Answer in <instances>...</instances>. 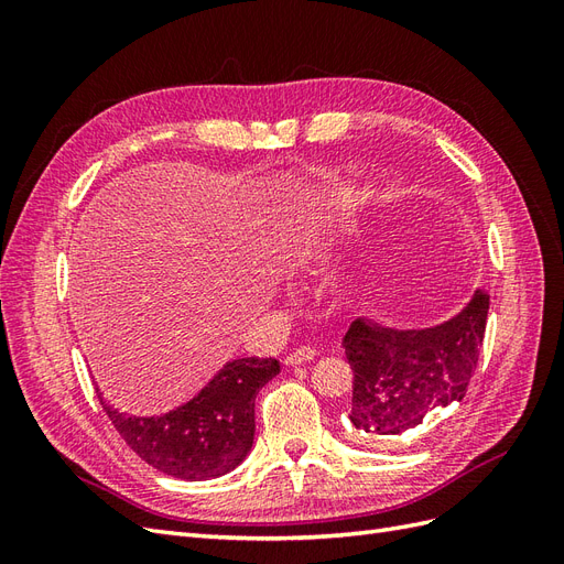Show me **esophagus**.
Listing matches in <instances>:
<instances>
[{
  "mask_svg": "<svg viewBox=\"0 0 564 564\" xmlns=\"http://www.w3.org/2000/svg\"><path fill=\"white\" fill-rule=\"evenodd\" d=\"M315 357V350L313 348H296V350H292L289 352L286 357H284V365H289V367H296V365H305V362H311Z\"/></svg>",
  "mask_w": 564,
  "mask_h": 564,
  "instance_id": "obj_1",
  "label": "esophagus"
}]
</instances>
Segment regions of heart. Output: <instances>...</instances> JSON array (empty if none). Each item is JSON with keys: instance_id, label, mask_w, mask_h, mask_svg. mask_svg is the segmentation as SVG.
Returning a JSON list of instances; mask_svg holds the SVG:
<instances>
[{"instance_id": "b5f03b06", "label": "heart", "mask_w": 564, "mask_h": 564, "mask_svg": "<svg viewBox=\"0 0 564 564\" xmlns=\"http://www.w3.org/2000/svg\"><path fill=\"white\" fill-rule=\"evenodd\" d=\"M311 259H313L311 242L299 240V242H294L292 247H289V263H292L294 268H305V265L311 263Z\"/></svg>"}]
</instances>
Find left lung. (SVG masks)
<instances>
[{"label": "left lung", "mask_w": 564, "mask_h": 564, "mask_svg": "<svg viewBox=\"0 0 564 564\" xmlns=\"http://www.w3.org/2000/svg\"><path fill=\"white\" fill-rule=\"evenodd\" d=\"M489 294L433 327L398 329L357 317L344 336L352 381L350 423L367 440L402 435L466 398L480 357Z\"/></svg>", "instance_id": "left-lung-1"}]
</instances>
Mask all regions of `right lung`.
<instances>
[{
    "label": "right lung",
    "instance_id": "1",
    "mask_svg": "<svg viewBox=\"0 0 564 564\" xmlns=\"http://www.w3.org/2000/svg\"><path fill=\"white\" fill-rule=\"evenodd\" d=\"M280 373L275 357H242L220 367L195 398L160 416H129L96 395L127 445L178 480H212L235 470L253 447V402Z\"/></svg>",
    "mask_w": 564,
    "mask_h": 564
}]
</instances>
